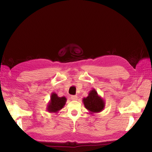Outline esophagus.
Wrapping results in <instances>:
<instances>
[{"mask_svg": "<svg viewBox=\"0 0 152 152\" xmlns=\"http://www.w3.org/2000/svg\"><path fill=\"white\" fill-rule=\"evenodd\" d=\"M71 99L72 100H77V96H76V95L71 96Z\"/></svg>", "mask_w": 152, "mask_h": 152, "instance_id": "1", "label": "esophagus"}]
</instances>
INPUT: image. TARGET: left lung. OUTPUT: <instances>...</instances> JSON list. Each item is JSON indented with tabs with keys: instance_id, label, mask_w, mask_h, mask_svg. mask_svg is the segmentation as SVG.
<instances>
[{
	"instance_id": "obj_1",
	"label": "left lung",
	"mask_w": 152,
	"mask_h": 152,
	"mask_svg": "<svg viewBox=\"0 0 152 152\" xmlns=\"http://www.w3.org/2000/svg\"><path fill=\"white\" fill-rule=\"evenodd\" d=\"M82 102L85 108L89 111V114L101 112L105 107L104 101L98 95L95 89L89 91L88 96L82 99Z\"/></svg>"
}]
</instances>
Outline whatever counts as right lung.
<instances>
[{
    "label": "right lung",
    "mask_w": 152,
    "mask_h": 152,
    "mask_svg": "<svg viewBox=\"0 0 152 152\" xmlns=\"http://www.w3.org/2000/svg\"><path fill=\"white\" fill-rule=\"evenodd\" d=\"M65 96L59 97L56 93H52L50 101L47 105V110L49 113H58L64 107L66 102Z\"/></svg>",
    "instance_id": "right-lung-1"
}]
</instances>
